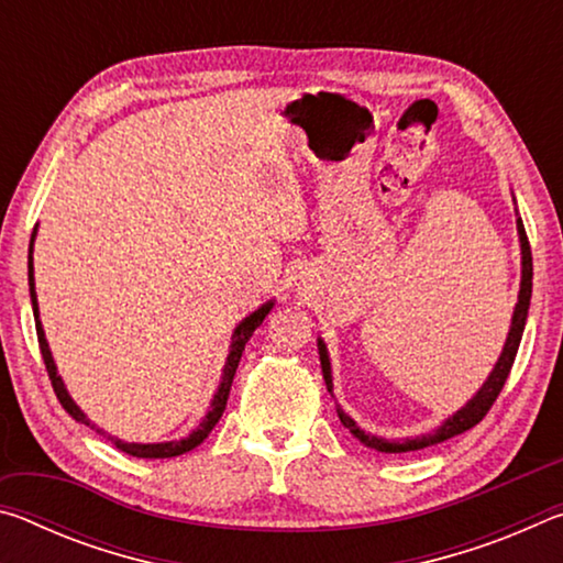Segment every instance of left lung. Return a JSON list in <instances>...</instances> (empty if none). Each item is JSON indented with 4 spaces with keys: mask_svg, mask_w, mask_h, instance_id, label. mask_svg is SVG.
Here are the masks:
<instances>
[{
    "mask_svg": "<svg viewBox=\"0 0 563 563\" xmlns=\"http://www.w3.org/2000/svg\"><path fill=\"white\" fill-rule=\"evenodd\" d=\"M517 231H519V243H521V285H519V302L517 308H514V316H511V328H509V335L507 342H504V350L497 360V365L487 377V383L479 387V393H476L470 402H466L462 409H456V412L444 419L442 427H437L432 434H422V437H412V440H383V437H375L365 430H360L355 424V419H350L342 409L338 407V417L340 422L347 427L352 432V437H357V440L369 446V450L375 452H385V454H399V452H415V450H424V446H432V444H440L444 440H450L454 434H462L466 430H472L474 424H479L487 412L492 409V405L497 402V397L501 393L504 383H507V377L511 373V365H514V357H517V350H519V342L523 335V325H527V316H529V302H531V278H533V265H531V247H529V238L527 231H523V223L521 218H517ZM318 352H320V365H322V377H325V385H328V393L332 395V369H330V357H328V347L325 342L318 338Z\"/></svg>",
    "mask_w": 563,
    "mask_h": 563,
    "instance_id": "obj_1",
    "label": "left lung"
}]
</instances>
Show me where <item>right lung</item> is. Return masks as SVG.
<instances>
[{
    "label": "right lung",
    "instance_id": "obj_1",
    "mask_svg": "<svg viewBox=\"0 0 563 563\" xmlns=\"http://www.w3.org/2000/svg\"><path fill=\"white\" fill-rule=\"evenodd\" d=\"M32 245H34V235H32V243H30V292H32V308H34V320H36V338H40V350H42V357H44V365H46V373H49V379H52V387L56 397H59L62 407L69 412L76 422L81 424H89L91 430H97L99 434L109 437L103 430H99V427H93L87 415L81 412L79 407H76L74 399L69 397V393H66V387L62 383V377L56 375V365H54V357H52V350H49V342H46L44 338V328L40 322V305H36V292H34V263H32ZM273 308V300L261 305L258 310L251 312L241 325H238L233 330V342H231V352H228V360H225V367H223V375H221V385H218L216 395L211 399V409H208V415L203 417V422L196 427L194 432H190L188 437H184V440L178 442H158V444H136V442H121V440H113V437H109V440L119 446L121 452H126L131 456H141V460H166V456H178V454H186L190 450H196L198 444H201L208 434H211L213 427L218 424V419H221L223 409H225V402H228V395H231V385H233V377H235V369H238V362H241V355L245 350V342L251 340V335L255 332V328L261 325V322L265 320V316H268Z\"/></svg>",
    "mask_w": 563,
    "mask_h": 563
}]
</instances>
